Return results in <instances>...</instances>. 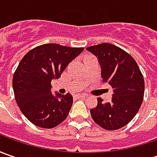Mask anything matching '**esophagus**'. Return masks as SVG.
Instances as JSON below:
<instances>
[{
    "mask_svg": "<svg viewBox=\"0 0 157 157\" xmlns=\"http://www.w3.org/2000/svg\"><path fill=\"white\" fill-rule=\"evenodd\" d=\"M86 95H84V94H78V95H77V98L78 99H84V98H86Z\"/></svg>",
    "mask_w": 157,
    "mask_h": 157,
    "instance_id": "esophagus-1",
    "label": "esophagus"
}]
</instances>
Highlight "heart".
Masks as SVG:
<instances>
[{
	"instance_id": "1",
	"label": "heart",
	"mask_w": 157,
	"mask_h": 157,
	"mask_svg": "<svg viewBox=\"0 0 157 157\" xmlns=\"http://www.w3.org/2000/svg\"><path fill=\"white\" fill-rule=\"evenodd\" d=\"M89 56H90V55H87V56H85V57H83V59H84V58H85V57H89Z\"/></svg>"
}]
</instances>
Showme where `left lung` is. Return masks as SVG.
Listing matches in <instances>:
<instances>
[{"label": "left lung", "mask_w": 157, "mask_h": 157, "mask_svg": "<svg viewBox=\"0 0 157 157\" xmlns=\"http://www.w3.org/2000/svg\"><path fill=\"white\" fill-rule=\"evenodd\" d=\"M97 57L103 82L113 89L110 102L98 99L90 110L94 121L102 128L116 130L135 117L142 105L144 79L135 59L123 50L111 44H100L86 49Z\"/></svg>", "instance_id": "1"}]
</instances>
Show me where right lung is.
Returning a JSON list of instances; mask_svg holds the SVG:
<instances>
[{"mask_svg": "<svg viewBox=\"0 0 157 157\" xmlns=\"http://www.w3.org/2000/svg\"><path fill=\"white\" fill-rule=\"evenodd\" d=\"M83 51L84 48L46 44L22 57L13 77V90L20 110L34 125L52 128L68 116L72 96L52 94L51 83L59 78L70 62Z\"/></svg>", "mask_w": 157, "mask_h": 157, "instance_id": "add662e5", "label": "right lung"}]
</instances>
